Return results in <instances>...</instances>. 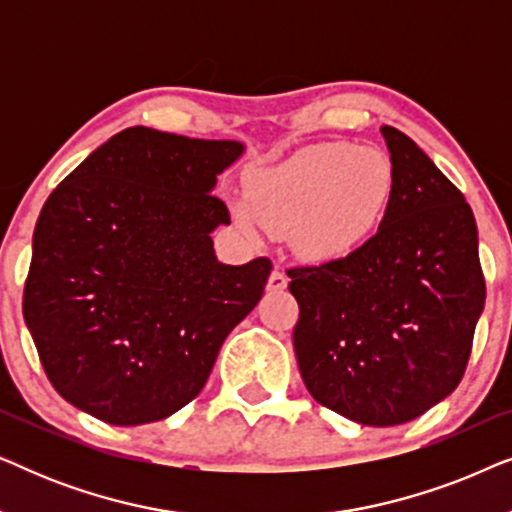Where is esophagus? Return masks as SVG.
<instances>
[{"mask_svg":"<svg viewBox=\"0 0 512 512\" xmlns=\"http://www.w3.org/2000/svg\"><path fill=\"white\" fill-rule=\"evenodd\" d=\"M286 284H289V277L284 275V270L275 268L270 272V277H268V289L270 291H284Z\"/></svg>","mask_w":512,"mask_h":512,"instance_id":"obj_1","label":"esophagus"}]
</instances>
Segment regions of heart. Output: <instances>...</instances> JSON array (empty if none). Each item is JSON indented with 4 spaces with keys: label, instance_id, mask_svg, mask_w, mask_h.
Returning <instances> with one entry per match:
<instances>
[{
    "label": "heart",
    "instance_id": "heart-1",
    "mask_svg": "<svg viewBox=\"0 0 512 512\" xmlns=\"http://www.w3.org/2000/svg\"><path fill=\"white\" fill-rule=\"evenodd\" d=\"M391 195L394 165L382 151L317 144L251 172L235 216L247 233L289 235L307 261H338L373 237Z\"/></svg>",
    "mask_w": 512,
    "mask_h": 512
}]
</instances>
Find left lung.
Wrapping results in <instances>:
<instances>
[{"mask_svg":"<svg viewBox=\"0 0 512 512\" xmlns=\"http://www.w3.org/2000/svg\"><path fill=\"white\" fill-rule=\"evenodd\" d=\"M394 195L354 254L289 268L293 349L307 391L366 426H396L450 396L485 307L464 193L401 130L382 125Z\"/></svg>","mask_w":512,"mask_h":512,"instance_id":"1","label":"left lung"}]
</instances>
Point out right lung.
<instances>
[{
    "label": "right lung",
    "instance_id": "obj_1",
    "mask_svg": "<svg viewBox=\"0 0 512 512\" xmlns=\"http://www.w3.org/2000/svg\"><path fill=\"white\" fill-rule=\"evenodd\" d=\"M230 139L135 125L95 149L41 209L23 317L58 394L114 426L158 422L205 387L228 333L254 310L270 258L219 263L230 223L212 195L242 156Z\"/></svg>",
    "mask_w": 512,
    "mask_h": 512
}]
</instances>
